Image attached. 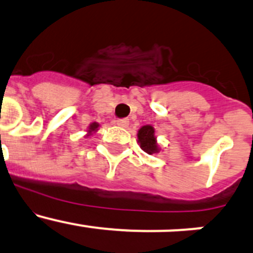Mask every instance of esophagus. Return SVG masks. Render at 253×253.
Instances as JSON below:
<instances>
[{"label": "esophagus", "instance_id": "34e87169", "mask_svg": "<svg viewBox=\"0 0 253 253\" xmlns=\"http://www.w3.org/2000/svg\"><path fill=\"white\" fill-rule=\"evenodd\" d=\"M116 125L120 127H127L129 125V121L127 119H122V120H116Z\"/></svg>", "mask_w": 253, "mask_h": 253}]
</instances>
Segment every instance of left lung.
Instances as JSON below:
<instances>
[{
  "label": "left lung",
  "mask_w": 253,
  "mask_h": 253,
  "mask_svg": "<svg viewBox=\"0 0 253 253\" xmlns=\"http://www.w3.org/2000/svg\"><path fill=\"white\" fill-rule=\"evenodd\" d=\"M138 142L141 143V148L148 154L158 152V144L154 137V128L152 126H143L138 131Z\"/></svg>",
  "instance_id": "1"
}]
</instances>
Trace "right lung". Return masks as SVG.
<instances>
[{"label": "right lung", "instance_id": "1", "mask_svg": "<svg viewBox=\"0 0 253 253\" xmlns=\"http://www.w3.org/2000/svg\"><path fill=\"white\" fill-rule=\"evenodd\" d=\"M98 126H99V125L96 124V122H94V124H91V125H90V127H89V132L95 131V129L98 128Z\"/></svg>", "mask_w": 253, "mask_h": 253}]
</instances>
